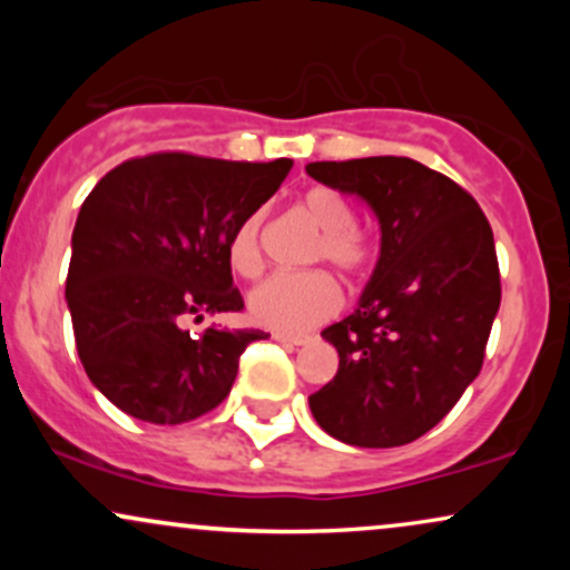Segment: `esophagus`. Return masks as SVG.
Returning <instances> with one entry per match:
<instances>
[{
  "instance_id": "1",
  "label": "esophagus",
  "mask_w": 570,
  "mask_h": 570,
  "mask_svg": "<svg viewBox=\"0 0 570 570\" xmlns=\"http://www.w3.org/2000/svg\"><path fill=\"white\" fill-rule=\"evenodd\" d=\"M273 340H278V343H284V345H305L311 337H305V335H284V332H273Z\"/></svg>"
}]
</instances>
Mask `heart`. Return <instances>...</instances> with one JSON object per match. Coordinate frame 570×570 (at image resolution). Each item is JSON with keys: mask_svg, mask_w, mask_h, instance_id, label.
<instances>
[{"mask_svg": "<svg viewBox=\"0 0 570 570\" xmlns=\"http://www.w3.org/2000/svg\"><path fill=\"white\" fill-rule=\"evenodd\" d=\"M299 208L322 230L307 252V263L332 265L348 281L362 278L372 263V244L356 227L351 203L337 189L316 185L305 189ZM263 227L265 214L254 212L238 222L227 240V259L238 276L254 278L263 271ZM337 307L340 289L326 271L276 273L248 292V313L254 322L284 335L313 330L335 316Z\"/></svg>", "mask_w": 570, "mask_h": 570, "instance_id": "obj_1", "label": "heart"}]
</instances>
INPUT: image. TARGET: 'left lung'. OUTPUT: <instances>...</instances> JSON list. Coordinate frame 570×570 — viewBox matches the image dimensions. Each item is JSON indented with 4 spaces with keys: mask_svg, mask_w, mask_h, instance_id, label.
Returning a JSON list of instances; mask_svg holds the SVG:
<instances>
[{
    "mask_svg": "<svg viewBox=\"0 0 570 570\" xmlns=\"http://www.w3.org/2000/svg\"><path fill=\"white\" fill-rule=\"evenodd\" d=\"M305 171L362 195L383 233L362 303L322 332L340 367L307 399L311 412L345 444H410L482 370L501 305L490 222L461 185L410 158L307 163Z\"/></svg>",
    "mask_w": 570,
    "mask_h": 570,
    "instance_id": "1",
    "label": "left lung"
}]
</instances>
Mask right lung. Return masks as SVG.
Returning <instances> with one entry per match:
<instances>
[{
  "instance_id": "right-lung-1",
  "label": "right lung",
  "mask_w": 570,
  "mask_h": 570,
  "mask_svg": "<svg viewBox=\"0 0 570 570\" xmlns=\"http://www.w3.org/2000/svg\"><path fill=\"white\" fill-rule=\"evenodd\" d=\"M289 171V158L153 153L90 189L71 233L67 303L82 367L115 407L176 426L225 402L240 353L267 335H189L185 322L244 311L227 240Z\"/></svg>"
}]
</instances>
